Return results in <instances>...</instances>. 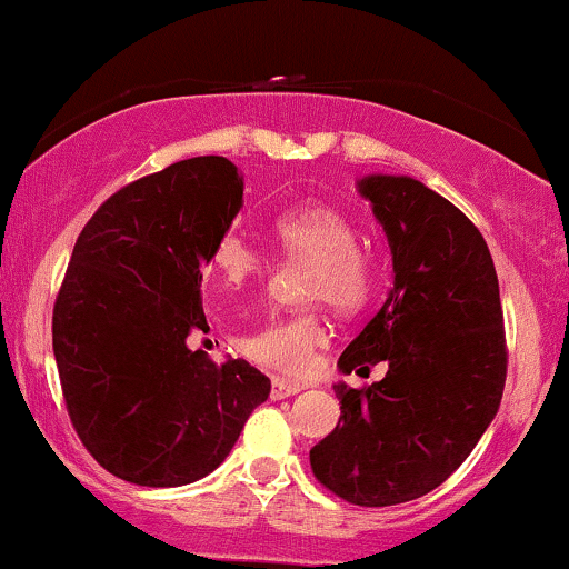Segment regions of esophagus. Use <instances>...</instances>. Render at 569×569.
I'll list each match as a JSON object with an SVG mask.
<instances>
[{
	"label": "esophagus",
	"instance_id": "obj_1",
	"mask_svg": "<svg viewBox=\"0 0 569 569\" xmlns=\"http://www.w3.org/2000/svg\"><path fill=\"white\" fill-rule=\"evenodd\" d=\"M299 390H305V385L299 382H289V380H272V388H270V398L272 401H280V398H289V396H297Z\"/></svg>",
	"mask_w": 569,
	"mask_h": 569
}]
</instances>
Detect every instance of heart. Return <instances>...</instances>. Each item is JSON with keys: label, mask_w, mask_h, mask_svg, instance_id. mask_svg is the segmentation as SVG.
Wrapping results in <instances>:
<instances>
[{"label": "heart", "mask_w": 569, "mask_h": 569, "mask_svg": "<svg viewBox=\"0 0 569 569\" xmlns=\"http://www.w3.org/2000/svg\"><path fill=\"white\" fill-rule=\"evenodd\" d=\"M272 234L293 259L312 262L310 297L331 302L337 310H361L377 286L375 257L358 243L361 230L348 213L323 202H302L283 211ZM211 270L221 289L240 291L262 276L264 259L246 238L227 232L213 246ZM331 339L321 312H291L267 321L240 339V350L253 363L280 375L305 377L316 369L318 352Z\"/></svg>", "instance_id": "1"}]
</instances>
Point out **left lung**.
<instances>
[{
	"label": "left lung",
	"mask_w": 569,
	"mask_h": 569,
	"mask_svg": "<svg viewBox=\"0 0 569 569\" xmlns=\"http://www.w3.org/2000/svg\"><path fill=\"white\" fill-rule=\"evenodd\" d=\"M393 289L339 356L380 382L335 385L337 428L310 449L316 479L363 508L422 498L452 476L498 415L508 371L498 272L476 224L409 176H367Z\"/></svg>",
	"instance_id": "1"
}]
</instances>
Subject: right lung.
<instances>
[{"label":"right lung","mask_w":569,"mask_h":569,"mask_svg":"<svg viewBox=\"0 0 569 569\" xmlns=\"http://www.w3.org/2000/svg\"><path fill=\"white\" fill-rule=\"evenodd\" d=\"M243 206L227 158H189L117 189L77 238L53 307V352L77 436L101 468L181 487L230 455L270 380L189 350L208 331L202 267Z\"/></svg>","instance_id":"1"}]
</instances>
